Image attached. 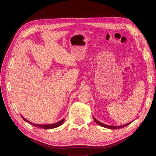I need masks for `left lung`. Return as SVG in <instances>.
<instances>
[{
	"label": "left lung",
	"instance_id": "obj_1",
	"mask_svg": "<svg viewBox=\"0 0 156 156\" xmlns=\"http://www.w3.org/2000/svg\"><path fill=\"white\" fill-rule=\"evenodd\" d=\"M93 118H94V121H95L98 124H99V125L101 126H102V127H106V128L112 129H116L122 128V127H126V126H127V125H129V124H131V122H130L129 123H128V124H124V125H122V126H108V125H106V124H102V123H101L100 122H99L98 120H96V119H95V118H94V116H93Z\"/></svg>",
	"mask_w": 156,
	"mask_h": 156
}]
</instances>
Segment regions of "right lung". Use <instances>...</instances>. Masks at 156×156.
<instances>
[{
    "mask_svg": "<svg viewBox=\"0 0 156 156\" xmlns=\"http://www.w3.org/2000/svg\"><path fill=\"white\" fill-rule=\"evenodd\" d=\"M22 119L24 120L25 122H28V123H29L30 124L32 125L33 126H35V127H41V128H43V129H53V128H56V127H57L60 126L62 125L63 124V122L64 121V119H62L60 120L59 122H56V123L55 124H45V125H41V124H35L34 123H32V122H30V121L27 120L26 119H25L24 117L22 116Z\"/></svg>",
    "mask_w": 156,
    "mask_h": 156,
    "instance_id": "obj_1",
    "label": "right lung"
}]
</instances>
